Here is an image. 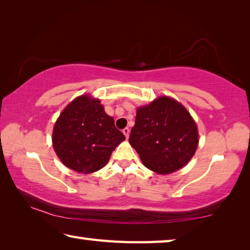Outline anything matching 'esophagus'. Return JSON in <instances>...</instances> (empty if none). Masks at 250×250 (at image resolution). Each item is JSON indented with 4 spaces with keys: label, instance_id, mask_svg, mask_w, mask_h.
Returning <instances> with one entry per match:
<instances>
[{
    "label": "esophagus",
    "instance_id": "1",
    "mask_svg": "<svg viewBox=\"0 0 250 250\" xmlns=\"http://www.w3.org/2000/svg\"><path fill=\"white\" fill-rule=\"evenodd\" d=\"M122 132H124V134L125 135V138H126V139L129 138V134H130V130H129V128H125L124 130H122Z\"/></svg>",
    "mask_w": 250,
    "mask_h": 250
}]
</instances>
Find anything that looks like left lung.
Wrapping results in <instances>:
<instances>
[{
  "label": "left lung",
  "instance_id": "obj_1",
  "mask_svg": "<svg viewBox=\"0 0 250 250\" xmlns=\"http://www.w3.org/2000/svg\"><path fill=\"white\" fill-rule=\"evenodd\" d=\"M198 128L188 110L161 96L137 109L129 142L148 169L167 175L191 160L199 144Z\"/></svg>",
  "mask_w": 250,
  "mask_h": 250
}]
</instances>
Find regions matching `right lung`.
<instances>
[{
  "mask_svg": "<svg viewBox=\"0 0 250 250\" xmlns=\"http://www.w3.org/2000/svg\"><path fill=\"white\" fill-rule=\"evenodd\" d=\"M125 140L101 101L88 95L76 97L59 116L52 132L58 157L66 167L90 174L105 166L113 149Z\"/></svg>",
  "mask_w": 250,
  "mask_h": 250,
  "instance_id": "right-lung-1",
  "label": "right lung"
}]
</instances>
